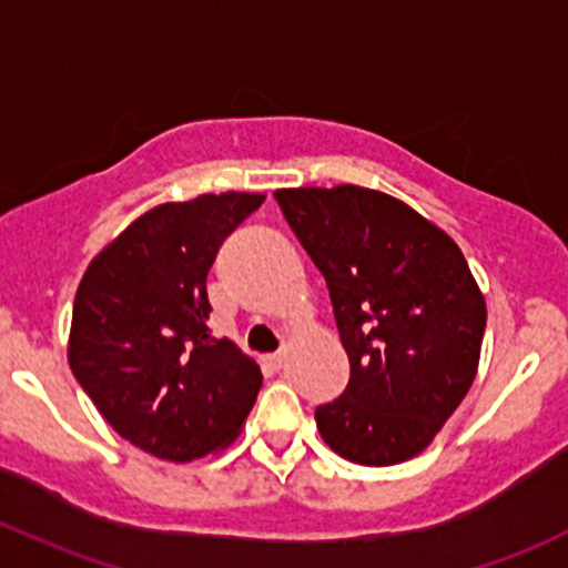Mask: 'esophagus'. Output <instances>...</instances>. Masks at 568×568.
Masks as SVG:
<instances>
[{
  "mask_svg": "<svg viewBox=\"0 0 568 568\" xmlns=\"http://www.w3.org/2000/svg\"><path fill=\"white\" fill-rule=\"evenodd\" d=\"M270 361H272V366H274V369H283V366H285V351H277V353H272V355H270Z\"/></svg>",
  "mask_w": 568,
  "mask_h": 568,
  "instance_id": "obj_1",
  "label": "esophagus"
}]
</instances>
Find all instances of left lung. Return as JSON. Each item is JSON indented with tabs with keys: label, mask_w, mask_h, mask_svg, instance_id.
<instances>
[{
	"label": "left lung",
	"mask_w": 568,
	"mask_h": 568,
	"mask_svg": "<svg viewBox=\"0 0 568 568\" xmlns=\"http://www.w3.org/2000/svg\"><path fill=\"white\" fill-rule=\"evenodd\" d=\"M326 277L351 379L315 409L342 458L390 466L432 445L475 383L485 298L456 242L388 193L274 191Z\"/></svg>",
	"instance_id": "1"
}]
</instances>
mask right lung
Returning <instances> with one entry per match:
<instances>
[{"label":"right lung","instance_id":"right-lung-1","mask_svg":"<svg viewBox=\"0 0 568 568\" xmlns=\"http://www.w3.org/2000/svg\"><path fill=\"white\" fill-rule=\"evenodd\" d=\"M261 193H204L159 204L91 261L72 307V375L104 420L155 458L232 445L261 369L207 328L217 247L261 207Z\"/></svg>","mask_w":568,"mask_h":568}]
</instances>
